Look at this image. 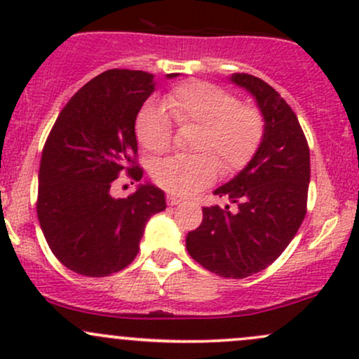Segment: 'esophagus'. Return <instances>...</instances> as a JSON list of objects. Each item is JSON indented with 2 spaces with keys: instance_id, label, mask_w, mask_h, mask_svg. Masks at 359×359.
I'll return each mask as SVG.
<instances>
[{
  "instance_id": "1",
  "label": "esophagus",
  "mask_w": 359,
  "mask_h": 359,
  "mask_svg": "<svg viewBox=\"0 0 359 359\" xmlns=\"http://www.w3.org/2000/svg\"><path fill=\"white\" fill-rule=\"evenodd\" d=\"M182 203V199L177 198V196H167V204L168 206H175V204Z\"/></svg>"
}]
</instances>
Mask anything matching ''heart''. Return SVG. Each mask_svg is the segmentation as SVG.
<instances>
[{
    "label": "heart",
    "instance_id": "obj_1",
    "mask_svg": "<svg viewBox=\"0 0 359 359\" xmlns=\"http://www.w3.org/2000/svg\"><path fill=\"white\" fill-rule=\"evenodd\" d=\"M160 105L147 104L137 114V143L151 155L172 144L173 128L198 126L196 155L170 156L153 167V180L175 196H191L215 182L219 165L226 175L249 165L261 148L266 121L255 105L242 104L226 88L208 81H184L173 86Z\"/></svg>",
    "mask_w": 359,
    "mask_h": 359
}]
</instances>
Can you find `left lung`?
Returning a JSON list of instances; mask_svg holds the SVG:
<instances>
[{
	"mask_svg": "<svg viewBox=\"0 0 359 359\" xmlns=\"http://www.w3.org/2000/svg\"><path fill=\"white\" fill-rule=\"evenodd\" d=\"M231 81L257 100L266 135L250 163L215 191L237 206L203 208V222L186 238L204 269L242 279L271 266L297 235L306 215L310 149L297 114L266 81L247 73Z\"/></svg>",
	"mask_w": 359,
	"mask_h": 359,
	"instance_id": "1",
	"label": "left lung"
}]
</instances>
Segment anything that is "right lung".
Instances as JSON below:
<instances>
[{
    "mask_svg": "<svg viewBox=\"0 0 359 359\" xmlns=\"http://www.w3.org/2000/svg\"><path fill=\"white\" fill-rule=\"evenodd\" d=\"M153 90L144 71H104L69 98L47 136L37 216L49 249L73 273L104 278L128 267L148 219L167 208L151 184L126 199L110 194L122 172L135 182L143 177L135 122Z\"/></svg>",
    "mask_w": 359,
    "mask_h": 359,
    "instance_id": "1",
    "label": "right lung"
}]
</instances>
